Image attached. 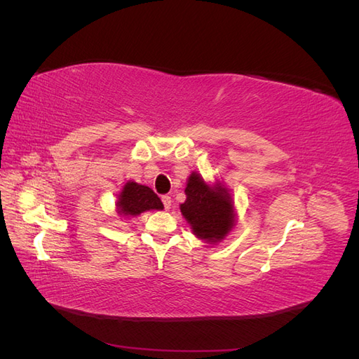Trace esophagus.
<instances>
[{"label": "esophagus", "mask_w": 359, "mask_h": 359, "mask_svg": "<svg viewBox=\"0 0 359 359\" xmlns=\"http://www.w3.org/2000/svg\"><path fill=\"white\" fill-rule=\"evenodd\" d=\"M161 202H163V205H165V210L170 208V205H172L170 196H161Z\"/></svg>", "instance_id": "esophagus-1"}]
</instances>
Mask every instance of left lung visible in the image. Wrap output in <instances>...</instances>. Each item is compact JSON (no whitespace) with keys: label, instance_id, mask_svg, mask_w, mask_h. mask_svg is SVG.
Wrapping results in <instances>:
<instances>
[{"label":"left lung","instance_id":"8db88e82","mask_svg":"<svg viewBox=\"0 0 359 359\" xmlns=\"http://www.w3.org/2000/svg\"><path fill=\"white\" fill-rule=\"evenodd\" d=\"M186 202L180 205L193 235L206 244L222 243L236 226L235 203L231 190L223 182H206L201 173L187 178Z\"/></svg>","mask_w":359,"mask_h":359}]
</instances>
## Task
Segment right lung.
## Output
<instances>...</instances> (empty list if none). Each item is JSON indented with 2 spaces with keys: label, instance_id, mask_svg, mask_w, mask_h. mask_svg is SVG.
I'll list each match as a JSON object with an SVG mask.
<instances>
[{
  "label": "right lung",
  "instance_id": "obj_1",
  "mask_svg": "<svg viewBox=\"0 0 359 359\" xmlns=\"http://www.w3.org/2000/svg\"><path fill=\"white\" fill-rule=\"evenodd\" d=\"M116 198V212L126 219L151 210H163V203L157 194L149 187L135 181H127Z\"/></svg>",
  "mask_w": 359,
  "mask_h": 359
}]
</instances>
